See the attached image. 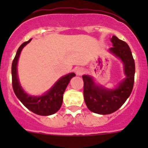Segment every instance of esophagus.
<instances>
[{
	"mask_svg": "<svg viewBox=\"0 0 148 148\" xmlns=\"http://www.w3.org/2000/svg\"><path fill=\"white\" fill-rule=\"evenodd\" d=\"M84 70L82 68H78V69L76 70V74L78 75H82L84 73Z\"/></svg>",
	"mask_w": 148,
	"mask_h": 148,
	"instance_id": "34e87169",
	"label": "esophagus"
}]
</instances>
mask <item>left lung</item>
I'll return each mask as SVG.
<instances>
[{
  "label": "left lung",
  "mask_w": 148,
  "mask_h": 148,
  "mask_svg": "<svg viewBox=\"0 0 148 148\" xmlns=\"http://www.w3.org/2000/svg\"><path fill=\"white\" fill-rule=\"evenodd\" d=\"M111 53L119 57L125 65L126 78L113 90H106L94 84L89 75H83L84 98L88 109L98 114L107 115L119 109L130 96L134 84L135 61L129 46L126 42L113 35L111 39Z\"/></svg>",
  "instance_id": "left-lung-1"
}]
</instances>
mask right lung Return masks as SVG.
Here are the masks:
<instances>
[{
    "instance_id": "1",
    "label": "right lung",
    "mask_w": 148,
    "mask_h": 148,
    "mask_svg": "<svg viewBox=\"0 0 148 148\" xmlns=\"http://www.w3.org/2000/svg\"><path fill=\"white\" fill-rule=\"evenodd\" d=\"M31 40L32 39H29L28 41L23 43L20 46L12 61V88L18 99L27 109L33 112L35 114L40 116H49L54 114L61 108L63 101V94L64 92L70 79L73 76H75V74L72 73L60 78L53 86V88H51L49 92L42 96H39V97L31 96L26 93L21 87L18 82V75H17V64L22 49L28 43H29Z\"/></svg>"
}]
</instances>
